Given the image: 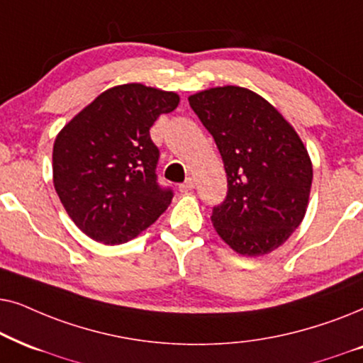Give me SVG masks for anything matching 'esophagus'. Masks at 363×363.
I'll return each instance as SVG.
<instances>
[{"instance_id":"obj_1","label":"esophagus","mask_w":363,"mask_h":363,"mask_svg":"<svg viewBox=\"0 0 363 363\" xmlns=\"http://www.w3.org/2000/svg\"><path fill=\"white\" fill-rule=\"evenodd\" d=\"M192 189H194V179H192V177H187L186 181L182 182L181 186H179V191H181V192H189Z\"/></svg>"}]
</instances>
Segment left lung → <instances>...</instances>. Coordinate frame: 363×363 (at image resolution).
Listing matches in <instances>:
<instances>
[{"mask_svg":"<svg viewBox=\"0 0 363 363\" xmlns=\"http://www.w3.org/2000/svg\"><path fill=\"white\" fill-rule=\"evenodd\" d=\"M189 104L214 138L227 174L225 199L212 209L214 229L235 252H272L306 216L312 186L306 146L254 91L211 88L189 96Z\"/></svg>","mask_w":363,"mask_h":363,"instance_id":"obj_1","label":"left lung"}]
</instances>
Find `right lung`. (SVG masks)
I'll list each match as a JSON object with an SVG mask.
<instances>
[{"label":"right lung","mask_w":363,"mask_h":363,"mask_svg":"<svg viewBox=\"0 0 363 363\" xmlns=\"http://www.w3.org/2000/svg\"><path fill=\"white\" fill-rule=\"evenodd\" d=\"M179 96L131 83L99 94L76 114L52 147V182L67 216L98 242H128L171 204L157 182L159 149L149 129Z\"/></svg>","instance_id":"obj_1"}]
</instances>
